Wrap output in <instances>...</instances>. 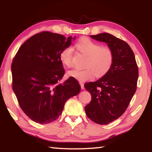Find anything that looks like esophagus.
Instances as JSON below:
<instances>
[{
	"label": "esophagus",
	"instance_id": "1",
	"mask_svg": "<svg viewBox=\"0 0 152 152\" xmlns=\"http://www.w3.org/2000/svg\"><path fill=\"white\" fill-rule=\"evenodd\" d=\"M80 86H81V88L82 89H84V84H83V83L82 82H80Z\"/></svg>",
	"mask_w": 152,
	"mask_h": 152
}]
</instances>
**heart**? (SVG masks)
<instances>
[{
	"label": "heart",
	"mask_w": 152,
	"mask_h": 152,
	"mask_svg": "<svg viewBox=\"0 0 152 152\" xmlns=\"http://www.w3.org/2000/svg\"><path fill=\"white\" fill-rule=\"evenodd\" d=\"M77 50L87 56L85 66L83 70L72 69L67 72L69 77L75 78L80 82L91 79L95 74L96 77L101 78L108 72L113 63L112 51L106 47L101 46L99 44L89 38L82 37L74 44ZM72 49L65 48L59 53L61 63L64 66L72 65Z\"/></svg>",
	"instance_id": "obj_1"
}]
</instances>
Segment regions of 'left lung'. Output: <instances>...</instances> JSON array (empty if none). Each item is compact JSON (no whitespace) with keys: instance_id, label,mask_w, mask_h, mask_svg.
<instances>
[{"instance_id":"obj_1","label":"left lung","mask_w":152,"mask_h":152,"mask_svg":"<svg viewBox=\"0 0 152 152\" xmlns=\"http://www.w3.org/2000/svg\"><path fill=\"white\" fill-rule=\"evenodd\" d=\"M107 44L113 54L108 72L85 88L91 93V101L85 106L87 116L96 124L106 125L124 114L136 92L138 69L134 54L125 42L108 33L90 35Z\"/></svg>"}]
</instances>
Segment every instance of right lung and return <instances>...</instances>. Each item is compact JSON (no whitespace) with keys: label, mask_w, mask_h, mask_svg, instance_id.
<instances>
[{"label":"right lung","mask_w":152,"mask_h":152,"mask_svg":"<svg viewBox=\"0 0 152 152\" xmlns=\"http://www.w3.org/2000/svg\"><path fill=\"white\" fill-rule=\"evenodd\" d=\"M75 38L42 32L23 44L13 59V91L22 110L34 122L56 120L67 100L80 91L79 83L72 77L59 83L64 74L59 53Z\"/></svg>","instance_id":"add662e5"}]
</instances>
